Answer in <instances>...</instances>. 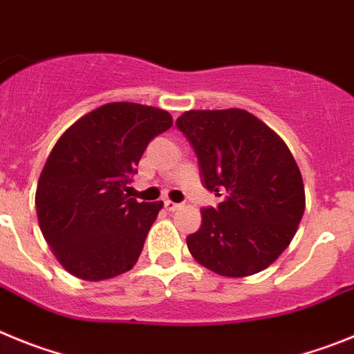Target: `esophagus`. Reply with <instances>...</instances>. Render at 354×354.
Instances as JSON below:
<instances>
[{
  "label": "esophagus",
  "instance_id": "esophagus-1",
  "mask_svg": "<svg viewBox=\"0 0 354 354\" xmlns=\"http://www.w3.org/2000/svg\"><path fill=\"white\" fill-rule=\"evenodd\" d=\"M164 206H165V209H169V212H176L181 205H178V203H173V201L167 199V201H164Z\"/></svg>",
  "mask_w": 354,
  "mask_h": 354
}]
</instances>
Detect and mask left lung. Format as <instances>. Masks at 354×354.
<instances>
[{
	"mask_svg": "<svg viewBox=\"0 0 354 354\" xmlns=\"http://www.w3.org/2000/svg\"><path fill=\"white\" fill-rule=\"evenodd\" d=\"M176 127L197 155L201 181L224 197L203 208L187 247L222 277L263 272L284 252L305 212L301 173L286 142L243 109L187 111Z\"/></svg>",
	"mask_w": 354,
	"mask_h": 354,
	"instance_id": "1",
	"label": "left lung"
}]
</instances>
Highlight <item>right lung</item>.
Here are the masks:
<instances>
[{
    "label": "right lung",
    "instance_id": "obj_1",
    "mask_svg": "<svg viewBox=\"0 0 354 354\" xmlns=\"http://www.w3.org/2000/svg\"><path fill=\"white\" fill-rule=\"evenodd\" d=\"M173 127L167 111L113 102L63 132L38 178V224L63 268L106 280L138 263L164 203H138L125 190L146 146Z\"/></svg>",
    "mask_w": 354,
    "mask_h": 354
}]
</instances>
